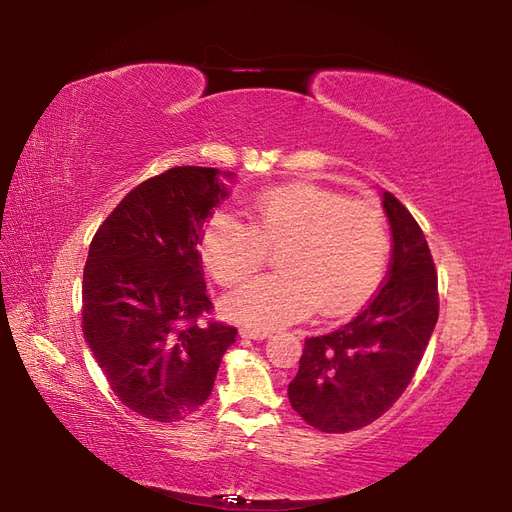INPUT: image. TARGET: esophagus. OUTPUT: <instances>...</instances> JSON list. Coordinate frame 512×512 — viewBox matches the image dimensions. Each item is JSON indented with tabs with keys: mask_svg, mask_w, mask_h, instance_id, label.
Wrapping results in <instances>:
<instances>
[{
	"mask_svg": "<svg viewBox=\"0 0 512 512\" xmlns=\"http://www.w3.org/2000/svg\"><path fill=\"white\" fill-rule=\"evenodd\" d=\"M239 335L243 339H267L271 333L265 331V329H252V327H241L239 329Z\"/></svg>",
	"mask_w": 512,
	"mask_h": 512,
	"instance_id": "34e87169",
	"label": "esophagus"
}]
</instances>
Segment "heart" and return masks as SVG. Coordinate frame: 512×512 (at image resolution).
Masks as SVG:
<instances>
[{"instance_id": "obj_1", "label": "heart", "mask_w": 512, "mask_h": 512, "mask_svg": "<svg viewBox=\"0 0 512 512\" xmlns=\"http://www.w3.org/2000/svg\"><path fill=\"white\" fill-rule=\"evenodd\" d=\"M250 224L215 211L200 235V256L215 282L247 280L277 250L282 271L230 292L224 312L245 327L277 329L320 305L324 314L361 307L378 288L391 250L384 211L369 200L292 183L252 196Z\"/></svg>"}]
</instances>
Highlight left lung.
<instances>
[{
    "label": "left lung",
    "instance_id": "1",
    "mask_svg": "<svg viewBox=\"0 0 512 512\" xmlns=\"http://www.w3.org/2000/svg\"><path fill=\"white\" fill-rule=\"evenodd\" d=\"M393 254L384 286L363 312L327 335L307 337L294 412L324 433L374 423L406 391L438 322V275L421 226L391 192H382Z\"/></svg>",
    "mask_w": 512,
    "mask_h": 512
}]
</instances>
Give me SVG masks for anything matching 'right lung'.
<instances>
[{
  "label": "right lung",
  "mask_w": 512,
  "mask_h": 512,
  "mask_svg": "<svg viewBox=\"0 0 512 512\" xmlns=\"http://www.w3.org/2000/svg\"><path fill=\"white\" fill-rule=\"evenodd\" d=\"M232 173L175 166L143 181L102 222L83 271V335L123 406L151 421L194 414L237 329L211 312L200 232Z\"/></svg>",
  "instance_id": "add662e5"
}]
</instances>
